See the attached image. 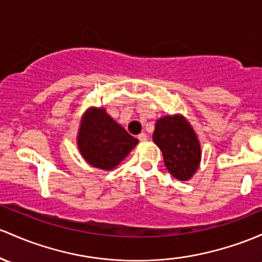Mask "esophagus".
<instances>
[{"label": "esophagus", "instance_id": "1", "mask_svg": "<svg viewBox=\"0 0 262 262\" xmlns=\"http://www.w3.org/2000/svg\"><path fill=\"white\" fill-rule=\"evenodd\" d=\"M138 139H139L140 142H146V140H148V136H146L145 133H140L139 136H138Z\"/></svg>", "mask_w": 262, "mask_h": 262}]
</instances>
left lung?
I'll return each instance as SVG.
<instances>
[{"label":"left lung","instance_id":"8db88e82","mask_svg":"<svg viewBox=\"0 0 262 262\" xmlns=\"http://www.w3.org/2000/svg\"><path fill=\"white\" fill-rule=\"evenodd\" d=\"M153 142L162 150L164 164L175 179L188 182L201 162V145L190 123L182 114L160 117Z\"/></svg>","mask_w":262,"mask_h":262}]
</instances>
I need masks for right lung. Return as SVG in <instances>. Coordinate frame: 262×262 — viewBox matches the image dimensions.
<instances>
[{"mask_svg":"<svg viewBox=\"0 0 262 262\" xmlns=\"http://www.w3.org/2000/svg\"><path fill=\"white\" fill-rule=\"evenodd\" d=\"M139 140L118 124L102 107H89L83 113L77 146L83 159L93 168L113 170Z\"/></svg>","mask_w":262,"mask_h":262,"instance_id":"add662e5","label":"right lung"}]
</instances>
